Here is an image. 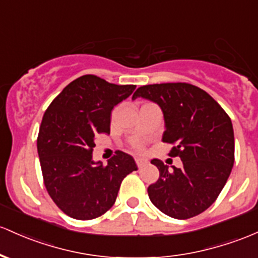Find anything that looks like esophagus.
<instances>
[{
    "instance_id": "1",
    "label": "esophagus",
    "mask_w": 258,
    "mask_h": 258,
    "mask_svg": "<svg viewBox=\"0 0 258 258\" xmlns=\"http://www.w3.org/2000/svg\"><path fill=\"white\" fill-rule=\"evenodd\" d=\"M136 164H137L138 168H143L144 165L148 164V160L143 159V158H136Z\"/></svg>"
}]
</instances>
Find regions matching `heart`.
Wrapping results in <instances>:
<instances>
[{
    "label": "heart",
    "instance_id": "obj_1",
    "mask_svg": "<svg viewBox=\"0 0 258 258\" xmlns=\"http://www.w3.org/2000/svg\"><path fill=\"white\" fill-rule=\"evenodd\" d=\"M134 147H135V149H136V151H137V152H141V151H142V149H143V146H142V144H141V143H136Z\"/></svg>",
    "mask_w": 258,
    "mask_h": 258
}]
</instances>
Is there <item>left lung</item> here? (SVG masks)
I'll return each instance as SVG.
<instances>
[{
  "label": "left lung",
  "instance_id": "8db88e82",
  "mask_svg": "<svg viewBox=\"0 0 258 258\" xmlns=\"http://www.w3.org/2000/svg\"><path fill=\"white\" fill-rule=\"evenodd\" d=\"M142 97L160 106L165 121L163 142L174 144L169 155L182 160L169 169L153 159L159 179L148 187L152 203L175 219H188L211 207L234 165V130L230 117L207 92L188 83L140 87Z\"/></svg>",
  "mask_w": 258,
  "mask_h": 258
}]
</instances>
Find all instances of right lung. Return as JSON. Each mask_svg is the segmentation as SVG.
Listing matches in <instances>:
<instances>
[{
    "label": "right lung",
    "instance_id": "obj_1",
    "mask_svg": "<svg viewBox=\"0 0 258 258\" xmlns=\"http://www.w3.org/2000/svg\"><path fill=\"white\" fill-rule=\"evenodd\" d=\"M136 86L82 76L52 100L42 117L38 154L45 187L64 214L79 220L103 216L114 206L122 180L137 170L135 159L116 152L106 165L93 160L98 134H110L114 106Z\"/></svg>",
    "mask_w": 258,
    "mask_h": 258
}]
</instances>
